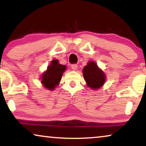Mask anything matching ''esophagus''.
I'll list each match as a JSON object with an SVG mask.
<instances>
[{"label": "esophagus", "instance_id": "obj_1", "mask_svg": "<svg viewBox=\"0 0 146 146\" xmlns=\"http://www.w3.org/2000/svg\"><path fill=\"white\" fill-rule=\"evenodd\" d=\"M71 68H72V69L73 70H76L77 68H78V65L75 64H74L71 65Z\"/></svg>", "mask_w": 146, "mask_h": 146}]
</instances>
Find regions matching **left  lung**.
Here are the masks:
<instances>
[{"label":"left lung","instance_id":"8db88e82","mask_svg":"<svg viewBox=\"0 0 146 146\" xmlns=\"http://www.w3.org/2000/svg\"><path fill=\"white\" fill-rule=\"evenodd\" d=\"M83 76L87 86L92 90H98L104 84L106 75L95 62L90 61L84 67Z\"/></svg>","mask_w":146,"mask_h":146}]
</instances>
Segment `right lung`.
I'll use <instances>...</instances> for the list:
<instances>
[{"label": "right lung", "mask_w": 146, "mask_h": 146, "mask_svg": "<svg viewBox=\"0 0 146 146\" xmlns=\"http://www.w3.org/2000/svg\"><path fill=\"white\" fill-rule=\"evenodd\" d=\"M66 68V66L60 64L58 60H53L48 66L46 71L42 75L41 83L48 90H54L56 86L59 84Z\"/></svg>", "instance_id": "add662e5"}]
</instances>
